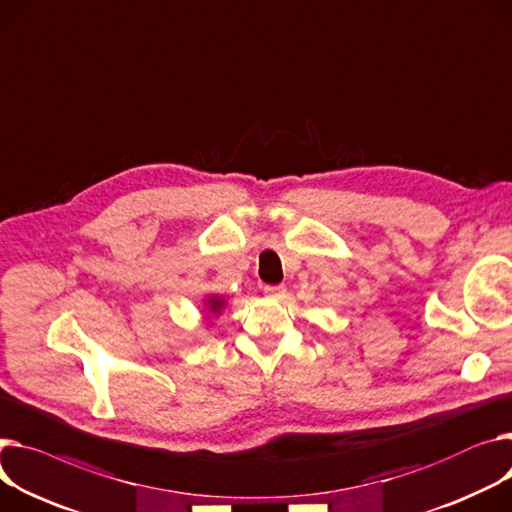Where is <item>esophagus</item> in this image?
Here are the masks:
<instances>
[{"label": "esophagus", "mask_w": 512, "mask_h": 512, "mask_svg": "<svg viewBox=\"0 0 512 512\" xmlns=\"http://www.w3.org/2000/svg\"><path fill=\"white\" fill-rule=\"evenodd\" d=\"M263 292H265V296H269V298H282L284 294H286V286H265L263 288Z\"/></svg>", "instance_id": "1"}]
</instances>
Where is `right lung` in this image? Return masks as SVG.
<instances>
[{
  "label": "right lung",
  "mask_w": 512,
  "mask_h": 512,
  "mask_svg": "<svg viewBox=\"0 0 512 512\" xmlns=\"http://www.w3.org/2000/svg\"><path fill=\"white\" fill-rule=\"evenodd\" d=\"M206 304H208V309H210L212 313H220V311L224 309V300H222L220 296H208Z\"/></svg>",
  "instance_id": "add662e5"
}]
</instances>
